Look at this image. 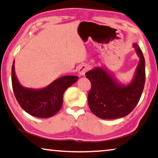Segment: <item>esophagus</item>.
<instances>
[{
	"instance_id": "34e87169",
	"label": "esophagus",
	"mask_w": 158,
	"mask_h": 158,
	"mask_svg": "<svg viewBox=\"0 0 158 158\" xmlns=\"http://www.w3.org/2000/svg\"><path fill=\"white\" fill-rule=\"evenodd\" d=\"M89 69V67L87 64H82L79 67L78 69V72L80 73V75H85V73Z\"/></svg>"
}]
</instances>
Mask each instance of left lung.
<instances>
[{
	"mask_svg": "<svg viewBox=\"0 0 158 158\" xmlns=\"http://www.w3.org/2000/svg\"><path fill=\"white\" fill-rule=\"evenodd\" d=\"M140 60L131 82L124 85L104 67H95L85 73L91 83L88 94L91 111L103 119L124 117L133 111L144 87L145 60L139 44L134 43Z\"/></svg>",
	"mask_w": 158,
	"mask_h": 158,
	"instance_id": "left-lung-1",
	"label": "left lung"
}]
</instances>
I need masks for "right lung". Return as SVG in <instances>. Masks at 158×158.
<instances>
[{"label": "right lung", "mask_w": 158, "mask_h": 158, "mask_svg": "<svg viewBox=\"0 0 158 158\" xmlns=\"http://www.w3.org/2000/svg\"><path fill=\"white\" fill-rule=\"evenodd\" d=\"M77 80V76H63L43 89L25 88L19 83L15 75V61L11 68V83L17 102L25 112L39 118L51 117L59 111L64 91Z\"/></svg>", "instance_id": "add662e5"}]
</instances>
